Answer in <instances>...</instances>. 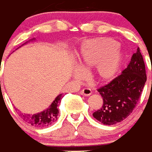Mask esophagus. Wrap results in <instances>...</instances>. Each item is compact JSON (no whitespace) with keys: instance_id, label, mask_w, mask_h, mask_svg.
I'll use <instances>...</instances> for the list:
<instances>
[{"instance_id":"obj_1","label":"esophagus","mask_w":152,"mask_h":152,"mask_svg":"<svg viewBox=\"0 0 152 152\" xmlns=\"http://www.w3.org/2000/svg\"><path fill=\"white\" fill-rule=\"evenodd\" d=\"M81 94L83 96H90L91 94H92V90L88 88H83V89L81 91Z\"/></svg>"}]
</instances>
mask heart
Wrapping results in <instances>:
<instances>
[{"instance_id": "1", "label": "heart", "mask_w": 152, "mask_h": 152, "mask_svg": "<svg viewBox=\"0 0 152 152\" xmlns=\"http://www.w3.org/2000/svg\"><path fill=\"white\" fill-rule=\"evenodd\" d=\"M123 53L119 43L110 37H98L82 43L78 53V64L82 69L75 70V75L81 78L82 70L96 66L95 75L101 81H109L115 77L123 61Z\"/></svg>"}]
</instances>
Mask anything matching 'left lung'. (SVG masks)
<instances>
[{
	"label": "left lung",
	"mask_w": 152,
	"mask_h": 152,
	"mask_svg": "<svg viewBox=\"0 0 152 152\" xmlns=\"http://www.w3.org/2000/svg\"><path fill=\"white\" fill-rule=\"evenodd\" d=\"M146 81L145 64L137 48L122 74L97 89L104 104L93 113V117L104 125H115L123 121L135 108Z\"/></svg>",
	"instance_id": "left-lung-1"
}]
</instances>
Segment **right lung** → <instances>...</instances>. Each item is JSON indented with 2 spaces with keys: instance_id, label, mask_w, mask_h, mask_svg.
I'll return each instance as SVG.
<instances>
[{
  "instance_id": "add662e5",
  "label": "right lung",
  "mask_w": 152,
  "mask_h": 152,
  "mask_svg": "<svg viewBox=\"0 0 152 152\" xmlns=\"http://www.w3.org/2000/svg\"><path fill=\"white\" fill-rule=\"evenodd\" d=\"M34 40H35V38H33L30 41H34ZM27 42H26L23 45H26ZM62 98H63V93L57 96L55 99L53 100V103L51 104L50 106L45 110L42 111V112L34 114V115L21 114L20 115L26 122H27L28 123H30V125H32L34 126L46 127V126H50V125L53 124L56 121L58 115H59L58 106H59V103L61 101Z\"/></svg>"
}]
</instances>
